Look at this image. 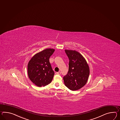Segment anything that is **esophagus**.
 <instances>
[{"mask_svg":"<svg viewBox=\"0 0 120 120\" xmlns=\"http://www.w3.org/2000/svg\"><path fill=\"white\" fill-rule=\"evenodd\" d=\"M56 74H58V75H60V74H61V72H60V71L57 72H56Z\"/></svg>","mask_w":120,"mask_h":120,"instance_id":"34e87169","label":"esophagus"}]
</instances>
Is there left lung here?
I'll use <instances>...</instances> for the list:
<instances>
[{"label": "left lung", "mask_w": 120, "mask_h": 120, "mask_svg": "<svg viewBox=\"0 0 120 120\" xmlns=\"http://www.w3.org/2000/svg\"><path fill=\"white\" fill-rule=\"evenodd\" d=\"M69 60L68 74L63 77L64 85L71 91H76L86 84L90 70L84 57L75 50H65Z\"/></svg>", "instance_id": "left-lung-1"}]
</instances>
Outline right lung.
I'll list each match as a JSON object with an SVG mask.
<instances>
[{"instance_id": "right-lung-1", "label": "right lung", "mask_w": 120, "mask_h": 120, "mask_svg": "<svg viewBox=\"0 0 120 120\" xmlns=\"http://www.w3.org/2000/svg\"><path fill=\"white\" fill-rule=\"evenodd\" d=\"M55 51L47 49L37 53L32 57L28 64L29 79L36 86L41 87L50 83L54 75L49 62V58Z\"/></svg>"}]
</instances>
